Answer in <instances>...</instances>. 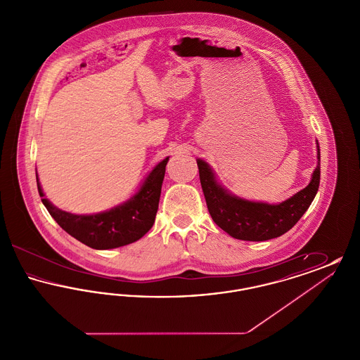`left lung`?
Returning <instances> with one entry per match:
<instances>
[{
  "label": "left lung",
  "mask_w": 360,
  "mask_h": 360,
  "mask_svg": "<svg viewBox=\"0 0 360 360\" xmlns=\"http://www.w3.org/2000/svg\"><path fill=\"white\" fill-rule=\"evenodd\" d=\"M319 165L307 188L298 191L279 205L252 202L231 195L214 178L204 160H197L200 181L205 195L207 210L223 231L232 238L248 241L274 239L291 229L308 210L320 186V148Z\"/></svg>",
  "instance_id": "8db88e82"
}]
</instances>
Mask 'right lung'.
Returning a JSON list of instances; mask_svg holds the SVG:
<instances>
[{"label":"right lung","instance_id":"obj_1","mask_svg":"<svg viewBox=\"0 0 360 360\" xmlns=\"http://www.w3.org/2000/svg\"><path fill=\"white\" fill-rule=\"evenodd\" d=\"M167 162L169 158L150 172L139 193L129 201L98 214L78 216L55 207L44 197L36 178L37 190L53 220L72 238L94 250L117 248L143 238L154 225Z\"/></svg>","mask_w":360,"mask_h":360}]
</instances>
